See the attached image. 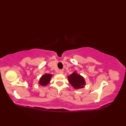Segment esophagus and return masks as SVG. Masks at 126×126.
I'll return each mask as SVG.
<instances>
[{
	"instance_id": "34e87169",
	"label": "esophagus",
	"mask_w": 126,
	"mask_h": 126,
	"mask_svg": "<svg viewBox=\"0 0 126 126\" xmlns=\"http://www.w3.org/2000/svg\"><path fill=\"white\" fill-rule=\"evenodd\" d=\"M57 73L59 74H63V71L62 70H58Z\"/></svg>"
}]
</instances>
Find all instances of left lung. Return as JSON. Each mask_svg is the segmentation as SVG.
<instances>
[{"label": "left lung", "instance_id": "left-lung-1", "mask_svg": "<svg viewBox=\"0 0 126 126\" xmlns=\"http://www.w3.org/2000/svg\"><path fill=\"white\" fill-rule=\"evenodd\" d=\"M69 82L75 89H81L84 88L85 85V82L83 77L80 75L75 71L68 76Z\"/></svg>", "mask_w": 126, "mask_h": 126}]
</instances>
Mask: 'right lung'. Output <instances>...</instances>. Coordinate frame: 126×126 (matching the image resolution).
<instances>
[{"mask_svg":"<svg viewBox=\"0 0 126 126\" xmlns=\"http://www.w3.org/2000/svg\"><path fill=\"white\" fill-rule=\"evenodd\" d=\"M52 76V75L49 74H45L43 75L39 79V84L42 86H45L49 83L51 80V78Z\"/></svg>","mask_w":126,"mask_h":126,"instance_id":"obj_1","label":"right lung"}]
</instances>
